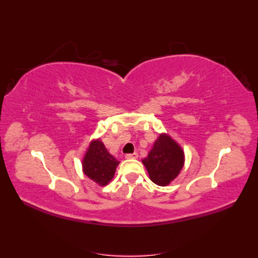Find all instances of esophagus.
Here are the masks:
<instances>
[{"label":"esophagus","instance_id":"esophagus-1","mask_svg":"<svg viewBox=\"0 0 258 258\" xmlns=\"http://www.w3.org/2000/svg\"><path fill=\"white\" fill-rule=\"evenodd\" d=\"M138 153H132V154H127L126 158L127 159H137L138 158Z\"/></svg>","mask_w":258,"mask_h":258}]
</instances>
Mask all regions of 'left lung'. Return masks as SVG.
<instances>
[{
	"label": "left lung",
	"instance_id": "1",
	"mask_svg": "<svg viewBox=\"0 0 258 258\" xmlns=\"http://www.w3.org/2000/svg\"><path fill=\"white\" fill-rule=\"evenodd\" d=\"M142 162L152 182L167 186L181 172L184 166V152L172 138L161 134Z\"/></svg>",
	"mask_w": 258,
	"mask_h": 258
}]
</instances>
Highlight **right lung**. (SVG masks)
Listing matches in <instances>:
<instances>
[{
	"mask_svg": "<svg viewBox=\"0 0 258 258\" xmlns=\"http://www.w3.org/2000/svg\"><path fill=\"white\" fill-rule=\"evenodd\" d=\"M119 161L107 152L100 139L92 141L83 159V171L93 182L105 186L114 177Z\"/></svg>",
	"mask_w": 258,
	"mask_h": 258,
	"instance_id": "add662e5",
	"label": "right lung"
}]
</instances>
